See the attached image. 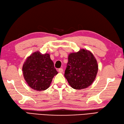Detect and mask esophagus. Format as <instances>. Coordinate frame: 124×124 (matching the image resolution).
Returning a JSON list of instances; mask_svg holds the SVG:
<instances>
[{"mask_svg": "<svg viewBox=\"0 0 124 124\" xmlns=\"http://www.w3.org/2000/svg\"><path fill=\"white\" fill-rule=\"evenodd\" d=\"M58 71H59V72H60V73H62V72H63V69H62V68H60V69H59Z\"/></svg>", "mask_w": 124, "mask_h": 124, "instance_id": "34e87169", "label": "esophagus"}]
</instances>
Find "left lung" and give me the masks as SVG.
<instances>
[{"instance_id": "8db88e82", "label": "left lung", "mask_w": 124, "mask_h": 124, "mask_svg": "<svg viewBox=\"0 0 124 124\" xmlns=\"http://www.w3.org/2000/svg\"><path fill=\"white\" fill-rule=\"evenodd\" d=\"M64 77L72 88L77 90L90 86L98 70L97 60L90 51L81 49L68 56Z\"/></svg>"}]
</instances>
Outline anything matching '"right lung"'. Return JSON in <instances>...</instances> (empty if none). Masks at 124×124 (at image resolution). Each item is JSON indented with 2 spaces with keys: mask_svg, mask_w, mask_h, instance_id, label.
Returning <instances> with one entry per match:
<instances>
[{
  "mask_svg": "<svg viewBox=\"0 0 124 124\" xmlns=\"http://www.w3.org/2000/svg\"><path fill=\"white\" fill-rule=\"evenodd\" d=\"M23 76L28 85L35 90L43 91L50 87L58 73L49 54L35 52L28 56L23 66Z\"/></svg>",
  "mask_w": 124,
  "mask_h": 124,
  "instance_id": "right-lung-1",
  "label": "right lung"
}]
</instances>
